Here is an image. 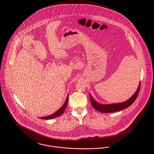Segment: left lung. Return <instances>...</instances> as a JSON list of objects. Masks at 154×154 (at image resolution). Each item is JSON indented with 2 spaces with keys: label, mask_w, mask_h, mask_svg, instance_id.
<instances>
[{
  "label": "left lung",
  "mask_w": 154,
  "mask_h": 154,
  "mask_svg": "<svg viewBox=\"0 0 154 154\" xmlns=\"http://www.w3.org/2000/svg\"><path fill=\"white\" fill-rule=\"evenodd\" d=\"M140 88V82L139 83V87L137 89L136 91L132 95V97H131L129 100L123 103H116V104H101L97 102L92 98V97L89 94L91 103L92 106L94 107V109H95L96 110L101 112H113L119 111L120 110H123L132 105V104L134 103V101L136 100V99L137 98V97L139 92Z\"/></svg>",
  "instance_id": "8db88e82"
}]
</instances>
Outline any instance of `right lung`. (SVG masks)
Instances as JSON below:
<instances>
[{
	"instance_id": "right-lung-1",
	"label": "right lung",
	"mask_w": 154,
	"mask_h": 154,
	"mask_svg": "<svg viewBox=\"0 0 154 154\" xmlns=\"http://www.w3.org/2000/svg\"><path fill=\"white\" fill-rule=\"evenodd\" d=\"M69 95L67 96V98H66V101L65 102V103L63 104V105L62 106V107L59 109V110H57V111H56L54 113H53V114L50 115V116H45V117H40V119H45V120H48V119H53V118H55V117H59V116H60L66 109V106H67V102H68V97Z\"/></svg>"
}]
</instances>
